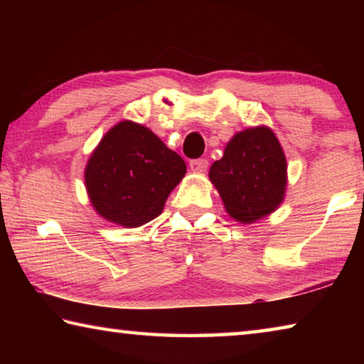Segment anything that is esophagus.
Listing matches in <instances>:
<instances>
[{
    "instance_id": "esophagus-1",
    "label": "esophagus",
    "mask_w": 364,
    "mask_h": 364,
    "mask_svg": "<svg viewBox=\"0 0 364 364\" xmlns=\"http://www.w3.org/2000/svg\"><path fill=\"white\" fill-rule=\"evenodd\" d=\"M189 167L193 171H197V173H204L208 168V160L207 159H196V160H191Z\"/></svg>"
}]
</instances>
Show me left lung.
Segmentation results:
<instances>
[{"mask_svg":"<svg viewBox=\"0 0 364 364\" xmlns=\"http://www.w3.org/2000/svg\"><path fill=\"white\" fill-rule=\"evenodd\" d=\"M232 220L252 225L278 210L286 197L287 160L279 139L267 125L237 132L223 157L208 171Z\"/></svg>","mask_w":364,"mask_h":364,"instance_id":"1","label":"left lung"}]
</instances>
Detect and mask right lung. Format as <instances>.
I'll return each mask as SVG.
<instances>
[{
	"mask_svg": "<svg viewBox=\"0 0 364 364\" xmlns=\"http://www.w3.org/2000/svg\"><path fill=\"white\" fill-rule=\"evenodd\" d=\"M184 175V160L156 133L122 120L91 152L85 186L100 217L123 228H139L162 213Z\"/></svg>",
	"mask_w": 364,
	"mask_h": 364,
	"instance_id": "1",
	"label": "right lung"
}]
</instances>
